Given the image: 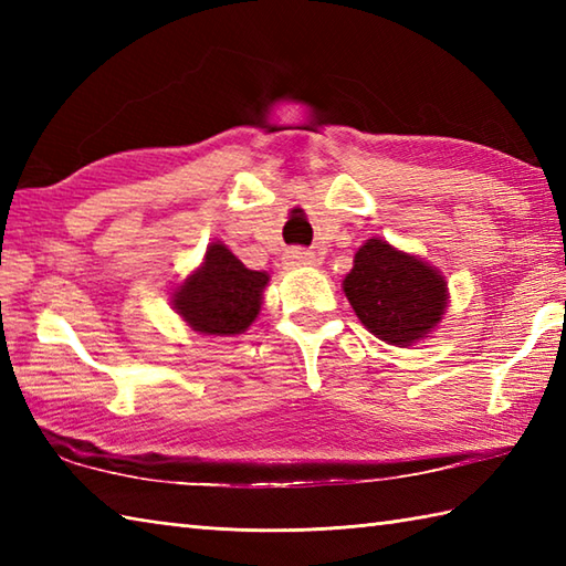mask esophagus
Listing matches in <instances>:
<instances>
[{"mask_svg": "<svg viewBox=\"0 0 566 566\" xmlns=\"http://www.w3.org/2000/svg\"><path fill=\"white\" fill-rule=\"evenodd\" d=\"M284 262L290 264V268H308V264H316V262H318V258L314 255V252L296 248V250H290V252H286Z\"/></svg>", "mask_w": 566, "mask_h": 566, "instance_id": "obj_1", "label": "esophagus"}]
</instances>
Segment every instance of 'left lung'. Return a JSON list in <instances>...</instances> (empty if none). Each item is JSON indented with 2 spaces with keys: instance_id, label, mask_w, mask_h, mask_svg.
Instances as JSON below:
<instances>
[{
  "instance_id": "1",
  "label": "left lung",
  "mask_w": 566,
  "mask_h": 566,
  "mask_svg": "<svg viewBox=\"0 0 566 566\" xmlns=\"http://www.w3.org/2000/svg\"><path fill=\"white\" fill-rule=\"evenodd\" d=\"M343 290L369 333L401 347L428 338L448 304V286L430 264L377 238L357 250Z\"/></svg>"
}]
</instances>
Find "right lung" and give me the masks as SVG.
<instances>
[{"label": "right lung", "mask_w": 566, "mask_h": 566, "mask_svg": "<svg viewBox=\"0 0 566 566\" xmlns=\"http://www.w3.org/2000/svg\"><path fill=\"white\" fill-rule=\"evenodd\" d=\"M268 280L264 272L248 270L226 245L213 243L201 268L175 292V308L199 333L238 335L255 321Z\"/></svg>", "instance_id": "add662e5"}]
</instances>
